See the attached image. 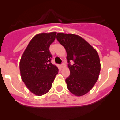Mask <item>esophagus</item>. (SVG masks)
Instances as JSON below:
<instances>
[{"instance_id": "1", "label": "esophagus", "mask_w": 120, "mask_h": 120, "mask_svg": "<svg viewBox=\"0 0 120 120\" xmlns=\"http://www.w3.org/2000/svg\"><path fill=\"white\" fill-rule=\"evenodd\" d=\"M65 67V64L64 63H63V64H61V67L62 68H64Z\"/></svg>"}]
</instances>
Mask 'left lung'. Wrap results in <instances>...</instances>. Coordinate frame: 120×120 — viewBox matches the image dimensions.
Here are the masks:
<instances>
[{
	"label": "left lung",
	"instance_id": "1",
	"mask_svg": "<svg viewBox=\"0 0 120 120\" xmlns=\"http://www.w3.org/2000/svg\"><path fill=\"white\" fill-rule=\"evenodd\" d=\"M56 38L67 52L68 67L70 71L65 80L70 91L76 96L88 93L96 84L101 69L96 50L77 35L58 33ZM70 61H73L71 66Z\"/></svg>",
	"mask_w": 120,
	"mask_h": 120
}]
</instances>
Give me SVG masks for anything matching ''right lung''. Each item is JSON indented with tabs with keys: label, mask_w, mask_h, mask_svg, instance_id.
Returning <instances> with one entry per match:
<instances>
[{
	"label": "right lung",
	"mask_w": 120,
	"mask_h": 120,
	"mask_svg": "<svg viewBox=\"0 0 120 120\" xmlns=\"http://www.w3.org/2000/svg\"><path fill=\"white\" fill-rule=\"evenodd\" d=\"M56 32L41 33L33 37L20 61L22 79L31 93L42 96L49 91L58 68L50 62L49 51Z\"/></svg>",
	"instance_id": "1"
}]
</instances>
